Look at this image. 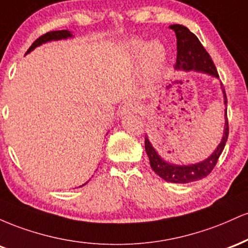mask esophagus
Returning <instances> with one entry per match:
<instances>
[{
	"mask_svg": "<svg viewBox=\"0 0 248 248\" xmlns=\"http://www.w3.org/2000/svg\"><path fill=\"white\" fill-rule=\"evenodd\" d=\"M141 109V105L136 101H128L124 106L121 107V113L124 114V113H130V112H139Z\"/></svg>",
	"mask_w": 248,
	"mask_h": 248,
	"instance_id": "1",
	"label": "esophagus"
}]
</instances>
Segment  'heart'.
Segmentation results:
<instances>
[{"instance_id": "1", "label": "heart", "mask_w": 248, "mask_h": 248, "mask_svg": "<svg viewBox=\"0 0 248 248\" xmlns=\"http://www.w3.org/2000/svg\"><path fill=\"white\" fill-rule=\"evenodd\" d=\"M128 53L132 59H140L148 77H156L163 70L167 62V52L158 42L147 43L143 39H133L128 44Z\"/></svg>"}]
</instances>
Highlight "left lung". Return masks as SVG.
<instances>
[{
    "instance_id": "left-lung-1",
    "label": "left lung",
    "mask_w": 248,
    "mask_h": 248,
    "mask_svg": "<svg viewBox=\"0 0 248 248\" xmlns=\"http://www.w3.org/2000/svg\"><path fill=\"white\" fill-rule=\"evenodd\" d=\"M169 28L175 31L176 37H177V59H176L175 69L184 71H201V72L209 73V75L219 78L217 69L213 64L211 57L204 49L197 36L184 25L172 24ZM223 93L224 104L226 106L227 98L225 88H223ZM227 138H229V120H227L226 108L225 109L224 135L221 142L219 143L217 149L215 150V153L201 163L191 164V166H173V164L168 163V162L162 160L161 156L156 153L152 143L148 140L147 135L144 138V148H146V153L149 157L150 167L161 178H163L167 182H171V183H190V182L199 181V179L206 177L212 171L213 168L217 164L219 156L223 153Z\"/></svg>"
}]
</instances>
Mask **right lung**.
I'll return each instance as SVG.
<instances>
[{
    "label": "right lung",
    "instance_id": "1",
    "mask_svg": "<svg viewBox=\"0 0 248 248\" xmlns=\"http://www.w3.org/2000/svg\"><path fill=\"white\" fill-rule=\"evenodd\" d=\"M69 37H72V33L70 32L69 30H58V31H50V32L44 33L41 37L36 39L35 42L31 44V46L28 49L27 53H29L30 51H32L36 46H39L42 45L43 43H46L49 41H58V39H64V38H69ZM85 184H87V182Z\"/></svg>",
    "mask_w": 248,
    "mask_h": 248
}]
</instances>
